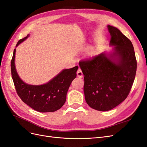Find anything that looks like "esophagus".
I'll use <instances>...</instances> for the list:
<instances>
[{
  "instance_id": "obj_1",
  "label": "esophagus",
  "mask_w": 147,
  "mask_h": 147,
  "mask_svg": "<svg viewBox=\"0 0 147 147\" xmlns=\"http://www.w3.org/2000/svg\"><path fill=\"white\" fill-rule=\"evenodd\" d=\"M77 76H78L79 78H83V75L82 71V70H81L80 69H78V70H77Z\"/></svg>"
}]
</instances>
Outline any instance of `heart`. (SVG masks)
Segmentation results:
<instances>
[{
    "label": "heart",
    "mask_w": 147,
    "mask_h": 147,
    "mask_svg": "<svg viewBox=\"0 0 147 147\" xmlns=\"http://www.w3.org/2000/svg\"><path fill=\"white\" fill-rule=\"evenodd\" d=\"M96 55V50L95 49H90L87 51L86 56L88 57H92Z\"/></svg>",
    "instance_id": "1"
}]
</instances>
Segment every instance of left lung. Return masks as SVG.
<instances>
[{
    "label": "left lung",
    "instance_id": "1",
    "mask_svg": "<svg viewBox=\"0 0 147 147\" xmlns=\"http://www.w3.org/2000/svg\"><path fill=\"white\" fill-rule=\"evenodd\" d=\"M112 51L81 61L84 94L88 105L96 110L109 111L126 99L136 77L137 61L130 40L117 28L107 26Z\"/></svg>",
    "mask_w": 147,
    "mask_h": 147
}]
</instances>
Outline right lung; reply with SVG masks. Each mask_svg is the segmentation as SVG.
I'll return each instance as SVG.
<instances>
[{
  "label": "right lung",
  "mask_w": 147,
  "mask_h": 147,
  "mask_svg": "<svg viewBox=\"0 0 147 147\" xmlns=\"http://www.w3.org/2000/svg\"><path fill=\"white\" fill-rule=\"evenodd\" d=\"M29 36L18 42L16 47ZM16 48L11 61V71L13 83L18 95L25 104L39 112H53L59 110L66 100L67 92L71 83L77 77L78 66L63 69L48 83L41 85H32L24 82L19 77L16 69Z\"/></svg>",
  "instance_id": "obj_1"
}]
</instances>
